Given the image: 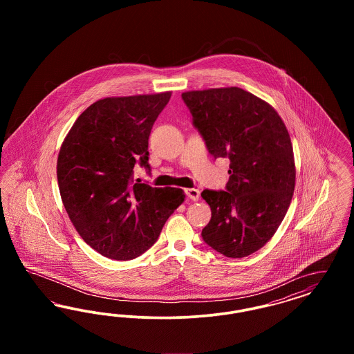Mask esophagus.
<instances>
[{
  "mask_svg": "<svg viewBox=\"0 0 354 354\" xmlns=\"http://www.w3.org/2000/svg\"><path fill=\"white\" fill-rule=\"evenodd\" d=\"M185 195H187L191 201L196 202V201H199V198H201V191H199V188H187V189H185Z\"/></svg>",
  "mask_w": 354,
  "mask_h": 354,
  "instance_id": "34e87169",
  "label": "esophagus"
}]
</instances>
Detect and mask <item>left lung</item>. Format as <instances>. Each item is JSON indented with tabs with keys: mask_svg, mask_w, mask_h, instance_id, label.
I'll return each instance as SVG.
<instances>
[{
	"mask_svg": "<svg viewBox=\"0 0 354 354\" xmlns=\"http://www.w3.org/2000/svg\"><path fill=\"white\" fill-rule=\"evenodd\" d=\"M215 159L230 160L227 191L204 189L211 220L203 240L232 259L263 248L286 216L296 183L290 136L268 102L240 88L182 94Z\"/></svg>",
	"mask_w": 354,
	"mask_h": 354,
	"instance_id": "8db88e82",
	"label": "left lung"
}]
</instances>
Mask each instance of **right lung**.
Instances as JSON below:
<instances>
[{
	"label": "right lung",
	"mask_w": 354,
	"mask_h": 354,
	"mask_svg": "<svg viewBox=\"0 0 354 354\" xmlns=\"http://www.w3.org/2000/svg\"><path fill=\"white\" fill-rule=\"evenodd\" d=\"M171 91L109 97L71 126L57 160L62 203L77 232L97 252L131 260L158 240L183 189L134 183L135 163L150 171L149 136Z\"/></svg>",
	"instance_id": "add662e5"
}]
</instances>
